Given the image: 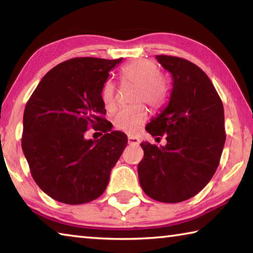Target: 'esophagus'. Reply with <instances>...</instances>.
<instances>
[{"label":"esophagus","instance_id":"esophagus-1","mask_svg":"<svg viewBox=\"0 0 253 253\" xmlns=\"http://www.w3.org/2000/svg\"><path fill=\"white\" fill-rule=\"evenodd\" d=\"M128 144L130 145H138L139 144V139L136 138L134 136H128Z\"/></svg>","mask_w":253,"mask_h":253}]
</instances>
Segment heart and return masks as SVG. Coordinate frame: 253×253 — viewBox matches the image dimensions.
Here are the masks:
<instances>
[{
	"mask_svg": "<svg viewBox=\"0 0 253 253\" xmlns=\"http://www.w3.org/2000/svg\"><path fill=\"white\" fill-rule=\"evenodd\" d=\"M122 80L136 84L135 101H145L151 107H158L168 95V84L165 79L158 74V67L152 60L137 59L128 62L121 70ZM116 85L111 80H107L101 89V100L106 108H113L115 105ZM146 109L143 105L123 108L113 117L115 128L119 130L132 132L146 121Z\"/></svg>",
	"mask_w": 253,
	"mask_h": 253,
	"instance_id": "obj_1",
	"label": "heart"
}]
</instances>
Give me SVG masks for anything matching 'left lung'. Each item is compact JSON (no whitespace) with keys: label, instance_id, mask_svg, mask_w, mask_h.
Here are the masks:
<instances>
[{"label":"left lung","instance_id":"left-lung-1","mask_svg":"<svg viewBox=\"0 0 253 253\" xmlns=\"http://www.w3.org/2000/svg\"><path fill=\"white\" fill-rule=\"evenodd\" d=\"M156 59L172 75V90L169 104L146 130L153 137L165 135L168 143L140 144L144 158L138 178L149 198L177 203L198 194L215 173L225 143L224 109L201 68L170 55Z\"/></svg>","mask_w":253,"mask_h":253}]
</instances>
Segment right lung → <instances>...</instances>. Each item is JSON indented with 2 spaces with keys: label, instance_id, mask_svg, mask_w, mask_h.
<instances>
[{
  "label": "right lung",
  "instance_id": "obj_1",
  "mask_svg": "<svg viewBox=\"0 0 253 253\" xmlns=\"http://www.w3.org/2000/svg\"><path fill=\"white\" fill-rule=\"evenodd\" d=\"M122 59L67 60L42 78L25 106L23 154L38 186L53 200L88 203L108 185L127 136L109 131L102 117L106 109L101 89ZM90 126L105 135L97 141L85 140L84 132Z\"/></svg>",
  "mask_w": 253,
  "mask_h": 253
}]
</instances>
